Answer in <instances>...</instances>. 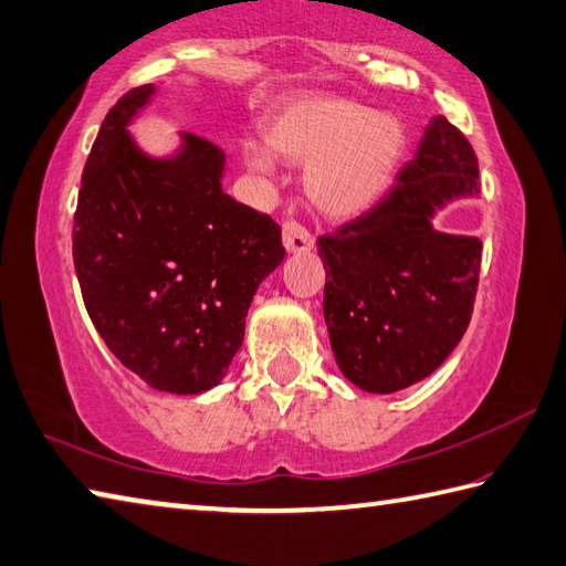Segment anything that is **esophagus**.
<instances>
[{
    "label": "esophagus",
    "mask_w": 566,
    "mask_h": 566,
    "mask_svg": "<svg viewBox=\"0 0 566 566\" xmlns=\"http://www.w3.org/2000/svg\"><path fill=\"white\" fill-rule=\"evenodd\" d=\"M282 240L284 248L290 252H308L314 248V238L298 220H286L282 226Z\"/></svg>",
    "instance_id": "esophagus-1"
}]
</instances>
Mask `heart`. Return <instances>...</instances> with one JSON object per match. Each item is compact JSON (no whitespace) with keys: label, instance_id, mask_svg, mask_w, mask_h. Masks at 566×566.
<instances>
[{"label":"heart","instance_id":"heart-1","mask_svg":"<svg viewBox=\"0 0 566 566\" xmlns=\"http://www.w3.org/2000/svg\"><path fill=\"white\" fill-rule=\"evenodd\" d=\"M272 154L306 169V196L321 213L348 220L365 213L392 184L407 149V129L390 113H370L353 99L308 95L282 105L264 122ZM254 171H270L260 147H245Z\"/></svg>","mask_w":566,"mask_h":566}]
</instances>
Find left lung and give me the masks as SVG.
Listing matches in <instances>:
<instances>
[{"label": "left lung", "instance_id": "1", "mask_svg": "<svg viewBox=\"0 0 566 566\" xmlns=\"http://www.w3.org/2000/svg\"><path fill=\"white\" fill-rule=\"evenodd\" d=\"M471 193H479V159L439 115L382 201L316 240L331 348L360 390L387 395L424 380L467 334L481 240L444 235L429 218Z\"/></svg>", "mask_w": 566, "mask_h": 566}]
</instances>
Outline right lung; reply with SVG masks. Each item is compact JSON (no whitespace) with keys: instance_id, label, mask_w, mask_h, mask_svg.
<instances>
[{"instance_id":"obj_1","label":"right lung","mask_w":566,"mask_h":566,"mask_svg":"<svg viewBox=\"0 0 566 566\" xmlns=\"http://www.w3.org/2000/svg\"><path fill=\"white\" fill-rule=\"evenodd\" d=\"M154 85L109 107L85 161L73 264L97 334L164 392L216 387L245 336L260 282L284 260L282 228L220 188L223 149L186 135L151 159L127 135Z\"/></svg>"}]
</instances>
